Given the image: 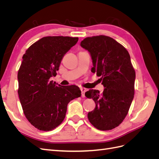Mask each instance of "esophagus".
<instances>
[{
	"instance_id": "34e87169",
	"label": "esophagus",
	"mask_w": 159,
	"mask_h": 159,
	"mask_svg": "<svg viewBox=\"0 0 159 159\" xmlns=\"http://www.w3.org/2000/svg\"><path fill=\"white\" fill-rule=\"evenodd\" d=\"M81 97L84 98L85 97V92L86 91V89L84 88H81Z\"/></svg>"
}]
</instances>
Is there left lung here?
Segmentation results:
<instances>
[{
	"instance_id": "1",
	"label": "left lung",
	"mask_w": 159,
	"mask_h": 159,
	"mask_svg": "<svg viewBox=\"0 0 159 159\" xmlns=\"http://www.w3.org/2000/svg\"><path fill=\"white\" fill-rule=\"evenodd\" d=\"M80 45L90 53L91 71L101 77L105 88L102 93L95 89L85 92L95 103L88 119L101 131L111 130L123 122L134 98L135 71L131 57L125 48L107 36L87 37Z\"/></svg>"
}]
</instances>
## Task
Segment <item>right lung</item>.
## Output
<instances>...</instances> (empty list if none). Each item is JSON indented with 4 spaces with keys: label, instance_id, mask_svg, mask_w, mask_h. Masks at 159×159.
<instances>
[{
    "label": "right lung",
    "instance_id": "1",
    "mask_svg": "<svg viewBox=\"0 0 159 159\" xmlns=\"http://www.w3.org/2000/svg\"><path fill=\"white\" fill-rule=\"evenodd\" d=\"M78 41V37H44L22 56L18 71L19 99L28 121L40 131L59 126L69 102L81 96L78 86H61L50 80L57 75L63 57Z\"/></svg>",
    "mask_w": 159,
    "mask_h": 159
}]
</instances>
